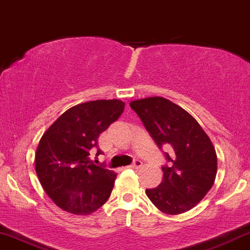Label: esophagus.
Wrapping results in <instances>:
<instances>
[{"instance_id":"obj_1","label":"esophagus","mask_w":250,"mask_h":250,"mask_svg":"<svg viewBox=\"0 0 250 250\" xmlns=\"http://www.w3.org/2000/svg\"><path fill=\"white\" fill-rule=\"evenodd\" d=\"M142 162L140 161V159H135L134 161V163L131 164V165H129V167H130V169H135V170H137V169H140L141 167H142Z\"/></svg>"}]
</instances>
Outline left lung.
<instances>
[{
  "instance_id": "8db88e82",
  "label": "left lung",
  "mask_w": 250,
  "mask_h": 250,
  "mask_svg": "<svg viewBox=\"0 0 250 250\" xmlns=\"http://www.w3.org/2000/svg\"><path fill=\"white\" fill-rule=\"evenodd\" d=\"M150 136L164 152L167 165L163 180L146 193L159 211L180 214L190 211L214 184L218 158L214 146L195 119L161 96L130 102Z\"/></svg>"
}]
</instances>
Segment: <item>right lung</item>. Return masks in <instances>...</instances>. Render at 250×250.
Listing matches in <instances>:
<instances>
[{
    "mask_svg": "<svg viewBox=\"0 0 250 250\" xmlns=\"http://www.w3.org/2000/svg\"><path fill=\"white\" fill-rule=\"evenodd\" d=\"M125 109L121 100H95L67 109L43 134L35 167L44 191L66 212L87 215L108 200L115 183L113 171L89 158L98 138Z\"/></svg>",
    "mask_w": 250,
    "mask_h": 250,
    "instance_id": "1",
    "label": "right lung"
}]
</instances>
